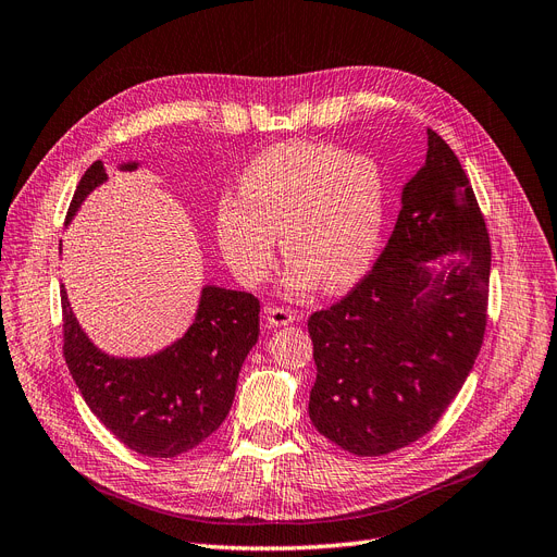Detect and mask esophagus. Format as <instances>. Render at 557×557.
Masks as SVG:
<instances>
[{"mask_svg":"<svg viewBox=\"0 0 557 557\" xmlns=\"http://www.w3.org/2000/svg\"><path fill=\"white\" fill-rule=\"evenodd\" d=\"M265 317V325L268 327H282V325H289L294 323V312L286 310V307H277V305H268L263 310Z\"/></svg>","mask_w":557,"mask_h":557,"instance_id":"esophagus-1","label":"esophagus"}]
</instances>
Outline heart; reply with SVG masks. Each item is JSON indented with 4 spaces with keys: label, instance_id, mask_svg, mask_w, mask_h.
Wrapping results in <instances>:
<instances>
[{
    "label": "heart",
    "instance_id": "obj_1",
    "mask_svg": "<svg viewBox=\"0 0 557 557\" xmlns=\"http://www.w3.org/2000/svg\"><path fill=\"white\" fill-rule=\"evenodd\" d=\"M385 209V176L372 156L292 139L247 164L240 195L218 199L215 238L224 263L247 286L271 271L280 234L289 259L286 292H342L372 265Z\"/></svg>",
    "mask_w": 557,
    "mask_h": 557
}]
</instances>
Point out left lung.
Listing matches in <instances>:
<instances>
[{"instance_id": "obj_1", "label": "left lung", "mask_w": 557, "mask_h": 557, "mask_svg": "<svg viewBox=\"0 0 557 557\" xmlns=\"http://www.w3.org/2000/svg\"><path fill=\"white\" fill-rule=\"evenodd\" d=\"M404 185L385 250L351 292L307 321L319 434L381 457L436 426L459 395L486 331L491 243L472 185L445 139ZM448 259L438 274L429 262Z\"/></svg>"}]
</instances>
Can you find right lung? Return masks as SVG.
I'll use <instances>...</instances> for the list:
<instances>
[{
  "mask_svg": "<svg viewBox=\"0 0 557 557\" xmlns=\"http://www.w3.org/2000/svg\"><path fill=\"white\" fill-rule=\"evenodd\" d=\"M137 170V162L121 164ZM108 181L96 160L79 178L66 224L79 203ZM64 358L91 413L139 455L172 459L209 438L230 413L243 360L259 339L252 294L203 286L193 325L149 358H112L82 331L61 286Z\"/></svg>",
  "mask_w": 557,
  "mask_h": 557,
  "instance_id": "right-lung-1",
  "label": "right lung"
}]
</instances>
